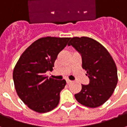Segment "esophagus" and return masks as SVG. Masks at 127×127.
Returning <instances> with one entry per match:
<instances>
[{
  "label": "esophagus",
  "mask_w": 127,
  "mask_h": 127,
  "mask_svg": "<svg viewBox=\"0 0 127 127\" xmlns=\"http://www.w3.org/2000/svg\"><path fill=\"white\" fill-rule=\"evenodd\" d=\"M66 83H67V84H70V83H71V81L69 80H66Z\"/></svg>",
  "instance_id": "esophagus-1"
}]
</instances>
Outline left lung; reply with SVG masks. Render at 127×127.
<instances>
[{
	"label": "left lung",
	"instance_id": "left-lung-1",
	"mask_svg": "<svg viewBox=\"0 0 127 127\" xmlns=\"http://www.w3.org/2000/svg\"><path fill=\"white\" fill-rule=\"evenodd\" d=\"M68 45H72L81 54L82 68L90 80L88 85L82 84V90L75 97L84 106H101L112 96L117 85L114 61L105 47L87 36L71 38Z\"/></svg>",
	"mask_w": 127,
	"mask_h": 127
}]
</instances>
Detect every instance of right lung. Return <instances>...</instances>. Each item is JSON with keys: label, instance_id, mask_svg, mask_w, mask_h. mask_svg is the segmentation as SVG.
<instances>
[{"label": "right lung", "instance_id": "1", "mask_svg": "<svg viewBox=\"0 0 127 127\" xmlns=\"http://www.w3.org/2000/svg\"><path fill=\"white\" fill-rule=\"evenodd\" d=\"M69 39L53 36L37 39L22 53L15 64L13 78L17 94L34 112H48L59 103L66 81L48 78L45 73L52 70L57 56Z\"/></svg>", "mask_w": 127, "mask_h": 127}]
</instances>
